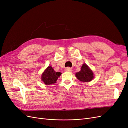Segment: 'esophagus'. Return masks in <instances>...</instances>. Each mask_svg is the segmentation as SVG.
<instances>
[{"mask_svg": "<svg viewBox=\"0 0 128 128\" xmlns=\"http://www.w3.org/2000/svg\"><path fill=\"white\" fill-rule=\"evenodd\" d=\"M65 71H67V72H72V69L70 68H65Z\"/></svg>", "mask_w": 128, "mask_h": 128, "instance_id": "1", "label": "esophagus"}]
</instances>
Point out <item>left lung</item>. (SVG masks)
Masks as SVG:
<instances>
[{
    "mask_svg": "<svg viewBox=\"0 0 128 128\" xmlns=\"http://www.w3.org/2000/svg\"><path fill=\"white\" fill-rule=\"evenodd\" d=\"M76 77L82 82H89L94 78V74L92 70L86 64H83L81 70L76 74Z\"/></svg>",
    "mask_w": 128,
    "mask_h": 128,
    "instance_id": "1",
    "label": "left lung"
}]
</instances>
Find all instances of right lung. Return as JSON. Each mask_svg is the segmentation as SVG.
Here are the masks:
<instances>
[{"label": "right lung", "mask_w": 128, "mask_h": 128, "mask_svg": "<svg viewBox=\"0 0 128 128\" xmlns=\"http://www.w3.org/2000/svg\"><path fill=\"white\" fill-rule=\"evenodd\" d=\"M61 74V72H55L52 66H49L42 74L41 80L46 85L52 84L56 82L57 79Z\"/></svg>", "instance_id": "right-lung-1"}]
</instances>
